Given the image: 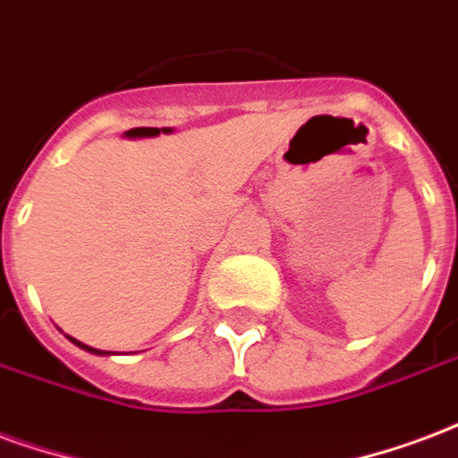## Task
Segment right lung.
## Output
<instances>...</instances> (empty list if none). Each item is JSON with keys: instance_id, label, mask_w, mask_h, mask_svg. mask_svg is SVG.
Returning <instances> with one entry per match:
<instances>
[{"instance_id": "right-lung-1", "label": "right lung", "mask_w": 458, "mask_h": 458, "mask_svg": "<svg viewBox=\"0 0 458 458\" xmlns=\"http://www.w3.org/2000/svg\"><path fill=\"white\" fill-rule=\"evenodd\" d=\"M67 337H70V335H67ZM70 342H72V344H77V347H80V350L89 352V354H99V357H104V354H111V352L94 350V347H89V344H84V342H80V340H74V337H70Z\"/></svg>"}]
</instances>
